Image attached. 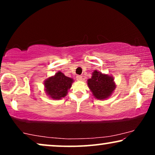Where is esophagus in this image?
<instances>
[{
	"label": "esophagus",
	"mask_w": 155,
	"mask_h": 155,
	"mask_svg": "<svg viewBox=\"0 0 155 155\" xmlns=\"http://www.w3.org/2000/svg\"><path fill=\"white\" fill-rule=\"evenodd\" d=\"M76 79H77L78 81H81V80H82V77L80 75H78L77 77H76Z\"/></svg>",
	"instance_id": "1"
}]
</instances>
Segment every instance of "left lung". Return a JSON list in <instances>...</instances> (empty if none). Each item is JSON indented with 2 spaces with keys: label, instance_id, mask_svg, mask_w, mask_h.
Instances as JSON below:
<instances>
[{
  "label": "left lung",
  "instance_id": "8db88e82",
  "mask_svg": "<svg viewBox=\"0 0 155 155\" xmlns=\"http://www.w3.org/2000/svg\"><path fill=\"white\" fill-rule=\"evenodd\" d=\"M87 85L93 96L97 99H106L111 96L116 88L114 78L94 70L92 78L87 80Z\"/></svg>",
  "mask_w": 155,
  "mask_h": 155
}]
</instances>
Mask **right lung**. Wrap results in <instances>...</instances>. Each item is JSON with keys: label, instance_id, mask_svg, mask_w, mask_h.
Instances as JSON below:
<instances>
[{"label": "right lung", "instance_id": "1", "mask_svg": "<svg viewBox=\"0 0 155 155\" xmlns=\"http://www.w3.org/2000/svg\"><path fill=\"white\" fill-rule=\"evenodd\" d=\"M73 82V79L58 71L55 75L45 80L44 82L45 92L50 98L61 99L66 96L68 91L71 89Z\"/></svg>", "mask_w": 155, "mask_h": 155}]
</instances>
